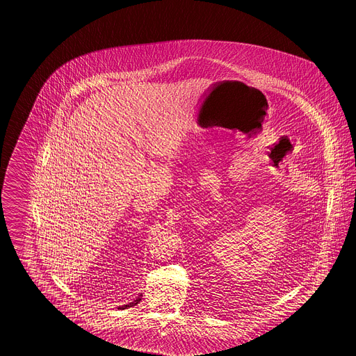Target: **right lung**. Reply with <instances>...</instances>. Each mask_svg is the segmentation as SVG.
Segmentation results:
<instances>
[{"mask_svg": "<svg viewBox=\"0 0 356 356\" xmlns=\"http://www.w3.org/2000/svg\"><path fill=\"white\" fill-rule=\"evenodd\" d=\"M140 298H142V293H138V295H137L131 302H127L125 305H121V307H119V309H127V308H130V307L137 305V304L140 302Z\"/></svg>", "mask_w": 356, "mask_h": 356, "instance_id": "right-lung-1", "label": "right lung"}]
</instances>
